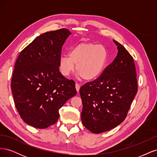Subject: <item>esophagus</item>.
<instances>
[{
	"mask_svg": "<svg viewBox=\"0 0 157 157\" xmlns=\"http://www.w3.org/2000/svg\"><path fill=\"white\" fill-rule=\"evenodd\" d=\"M75 87H76V89H77V92H79V90H80V84L78 83H76L75 84Z\"/></svg>",
	"mask_w": 157,
	"mask_h": 157,
	"instance_id": "esophagus-1",
	"label": "esophagus"
}]
</instances>
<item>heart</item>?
<instances>
[{
	"label": "heart",
	"mask_w": 157,
	"mask_h": 157,
	"mask_svg": "<svg viewBox=\"0 0 157 157\" xmlns=\"http://www.w3.org/2000/svg\"><path fill=\"white\" fill-rule=\"evenodd\" d=\"M108 52L105 46L93 42H81L71 48L68 55L61 56L59 68L64 77L75 71L83 79L91 80L98 78L105 69Z\"/></svg>",
	"instance_id": "heart-1"
}]
</instances>
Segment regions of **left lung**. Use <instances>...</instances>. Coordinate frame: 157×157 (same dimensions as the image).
Listing matches in <instances>:
<instances>
[{
  "instance_id": "1",
  "label": "left lung",
  "mask_w": 157,
  "mask_h": 157,
  "mask_svg": "<svg viewBox=\"0 0 157 157\" xmlns=\"http://www.w3.org/2000/svg\"><path fill=\"white\" fill-rule=\"evenodd\" d=\"M118 54L113 62L94 81L80 88L83 125L94 134L117 127L124 121L137 92L133 57L115 40Z\"/></svg>"
}]
</instances>
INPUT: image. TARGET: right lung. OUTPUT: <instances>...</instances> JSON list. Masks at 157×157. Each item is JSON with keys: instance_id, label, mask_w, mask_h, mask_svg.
Masks as SVG:
<instances>
[{"instance_id": "right-lung-1", "label": "right lung", "mask_w": 157, "mask_h": 157, "mask_svg": "<svg viewBox=\"0 0 157 157\" xmlns=\"http://www.w3.org/2000/svg\"><path fill=\"white\" fill-rule=\"evenodd\" d=\"M69 35L64 28L44 33L17 57L11 88L17 110L27 124L40 129L54 124L59 109L77 94L74 80L66 78L59 69L61 49Z\"/></svg>"}]
</instances>
